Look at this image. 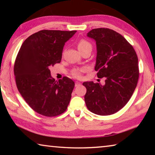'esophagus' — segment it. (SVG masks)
<instances>
[{"label":"esophagus","instance_id":"esophagus-1","mask_svg":"<svg viewBox=\"0 0 155 155\" xmlns=\"http://www.w3.org/2000/svg\"><path fill=\"white\" fill-rule=\"evenodd\" d=\"M81 85V83L79 82H78V81H77V82L75 83V87H78V86Z\"/></svg>","mask_w":155,"mask_h":155}]
</instances>
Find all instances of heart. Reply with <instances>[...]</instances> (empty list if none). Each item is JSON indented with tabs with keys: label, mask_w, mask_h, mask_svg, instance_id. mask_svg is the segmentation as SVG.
<instances>
[{
	"label": "heart",
	"mask_w": 155,
	"mask_h": 155,
	"mask_svg": "<svg viewBox=\"0 0 155 155\" xmlns=\"http://www.w3.org/2000/svg\"><path fill=\"white\" fill-rule=\"evenodd\" d=\"M92 48L91 43L87 40L82 39L78 43V48L80 52L84 51V50L87 48ZM87 70V68H76L72 71V75L75 78H81L82 76L83 72H85Z\"/></svg>",
	"instance_id": "b5f03b06"
}]
</instances>
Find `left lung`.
I'll return each instance as SVG.
<instances>
[{"label":"left lung","instance_id":"obj_1","mask_svg":"<svg viewBox=\"0 0 155 155\" xmlns=\"http://www.w3.org/2000/svg\"><path fill=\"white\" fill-rule=\"evenodd\" d=\"M96 43L95 70L105 84L85 82V101L94 114L109 115L120 111L132 96L139 78L138 58L133 47L120 33L107 28L91 30Z\"/></svg>","mask_w":155,"mask_h":155}]
</instances>
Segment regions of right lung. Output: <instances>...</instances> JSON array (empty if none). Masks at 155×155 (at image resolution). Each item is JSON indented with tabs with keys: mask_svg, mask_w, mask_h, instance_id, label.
Wrapping results in <instances>:
<instances>
[{
	"mask_svg": "<svg viewBox=\"0 0 155 155\" xmlns=\"http://www.w3.org/2000/svg\"><path fill=\"white\" fill-rule=\"evenodd\" d=\"M77 31L41 30L25 40L14 64L17 88L31 109L54 117L66 111L74 87L68 77L55 81L49 67L61 62L65 43Z\"/></svg>",
	"mask_w": 155,
	"mask_h": 155,
	"instance_id": "1",
	"label": "right lung"
}]
</instances>
